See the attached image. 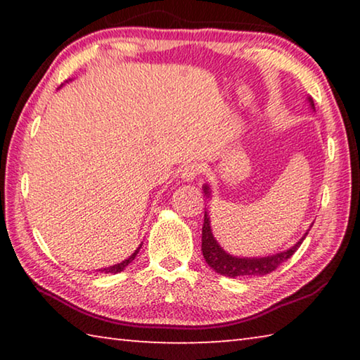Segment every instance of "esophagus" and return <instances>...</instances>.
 Returning <instances> with one entry per match:
<instances>
[{
  "instance_id": "1",
  "label": "esophagus",
  "mask_w": 360,
  "mask_h": 360,
  "mask_svg": "<svg viewBox=\"0 0 360 360\" xmlns=\"http://www.w3.org/2000/svg\"><path fill=\"white\" fill-rule=\"evenodd\" d=\"M200 172H202V167L197 162H188L187 165L182 167L181 176L184 181H193L200 174Z\"/></svg>"
}]
</instances>
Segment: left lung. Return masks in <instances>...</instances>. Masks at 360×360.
Here are the masks:
<instances>
[{"label":"left lung","mask_w":360,"mask_h":360,"mask_svg":"<svg viewBox=\"0 0 360 360\" xmlns=\"http://www.w3.org/2000/svg\"><path fill=\"white\" fill-rule=\"evenodd\" d=\"M311 106L314 108L313 101H311ZM205 192L208 193V187H205ZM304 236L297 243L295 246L288 249V251L279 252L275 255H268V257H251V259L233 257V255L227 254L221 246L217 245V241L214 240V236H212V231H211L210 217L205 212V221H203V229H202V251L206 262H208V265L212 268V270H216L224 276H229V278L264 276V275H268V273L275 271L283 262L290 259L292 255L295 254L297 249L300 248Z\"/></svg>","instance_id":"left-lung-1"}]
</instances>
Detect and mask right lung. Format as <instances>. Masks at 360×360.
<instances>
[{"instance_id": "obj_1", "label": "right lung", "mask_w": 360, "mask_h": 360, "mask_svg": "<svg viewBox=\"0 0 360 360\" xmlns=\"http://www.w3.org/2000/svg\"><path fill=\"white\" fill-rule=\"evenodd\" d=\"M139 249H141V246H139L135 252H133L129 259L127 260H124V262H120V264H117V265H112V266H108V268H103L101 271H105V273H119V271H122L124 270V268L130 264V262L136 257V254L139 252Z\"/></svg>"}]
</instances>
